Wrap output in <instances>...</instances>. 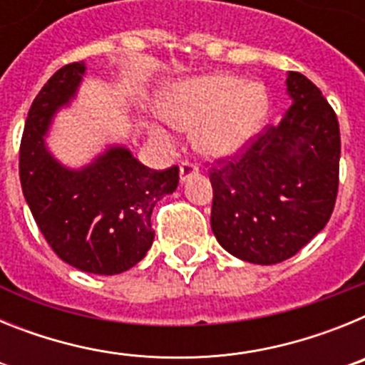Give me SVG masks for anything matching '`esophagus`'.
Returning a JSON list of instances; mask_svg holds the SVG:
<instances>
[{"mask_svg": "<svg viewBox=\"0 0 365 365\" xmlns=\"http://www.w3.org/2000/svg\"><path fill=\"white\" fill-rule=\"evenodd\" d=\"M197 172V164L192 163V160H182V163H180V180H188L190 177L195 175Z\"/></svg>", "mask_w": 365, "mask_h": 365, "instance_id": "esophagus-1", "label": "esophagus"}]
</instances>
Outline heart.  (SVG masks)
I'll return each mask as SVG.
<instances>
[{"label":"heart","instance_id":"b5f03b06","mask_svg":"<svg viewBox=\"0 0 365 365\" xmlns=\"http://www.w3.org/2000/svg\"><path fill=\"white\" fill-rule=\"evenodd\" d=\"M160 111L177 130H193L195 144L206 155L222 157L247 146L261 130L269 111V95L263 83L241 82L232 74H208L168 87ZM151 137L170 144L166 130L155 125Z\"/></svg>","mask_w":365,"mask_h":365}]
</instances>
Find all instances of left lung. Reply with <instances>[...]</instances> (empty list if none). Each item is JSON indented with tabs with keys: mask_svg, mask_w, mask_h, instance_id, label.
Wrapping results in <instances>:
<instances>
[{
	"mask_svg": "<svg viewBox=\"0 0 365 365\" xmlns=\"http://www.w3.org/2000/svg\"><path fill=\"white\" fill-rule=\"evenodd\" d=\"M287 91L292 106L279 125L210 168L212 232L232 256L256 265L298 254L324 230L336 202V113L302 73H289Z\"/></svg>",
	"mask_w": 365,
	"mask_h": 365,
	"instance_id": "1",
	"label": "left lung"
}]
</instances>
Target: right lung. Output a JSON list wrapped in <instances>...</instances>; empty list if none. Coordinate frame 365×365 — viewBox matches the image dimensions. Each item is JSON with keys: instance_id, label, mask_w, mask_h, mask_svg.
<instances>
[{"instance_id": "add662e5", "label": "right lung", "mask_w": 365, "mask_h": 365, "mask_svg": "<svg viewBox=\"0 0 365 365\" xmlns=\"http://www.w3.org/2000/svg\"><path fill=\"white\" fill-rule=\"evenodd\" d=\"M86 73L83 62L58 69L41 87L19 144V180L38 228L56 256L82 272L113 276L131 269L153 243L151 212L179 185V166L150 170L125 148H109L83 170H67L43 135Z\"/></svg>"}]
</instances>
